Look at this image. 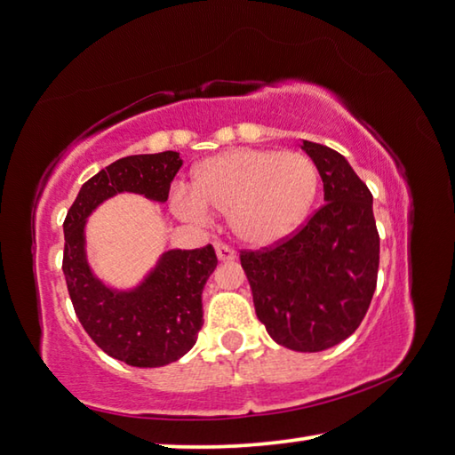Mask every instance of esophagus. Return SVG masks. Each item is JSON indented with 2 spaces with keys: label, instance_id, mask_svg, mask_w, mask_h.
<instances>
[{
  "label": "esophagus",
  "instance_id": "1",
  "mask_svg": "<svg viewBox=\"0 0 455 455\" xmlns=\"http://www.w3.org/2000/svg\"><path fill=\"white\" fill-rule=\"evenodd\" d=\"M215 251H218L220 261H232V259H235L234 248H229V245H226V243H218V248H215Z\"/></svg>",
  "mask_w": 455,
  "mask_h": 455
}]
</instances>
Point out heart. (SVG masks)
Here are the masks:
<instances>
[{
  "instance_id": "b5f03b06",
  "label": "heart",
  "mask_w": 455,
  "mask_h": 455,
  "mask_svg": "<svg viewBox=\"0 0 455 455\" xmlns=\"http://www.w3.org/2000/svg\"><path fill=\"white\" fill-rule=\"evenodd\" d=\"M320 188L315 164L299 151L237 148L199 164L191 196L175 197L189 220L229 215L232 232L251 245H272L296 232Z\"/></svg>"
}]
</instances>
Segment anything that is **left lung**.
I'll list each match as a JSON object with an SVG mask.
<instances>
[{"label": "left lung", "instance_id": "1", "mask_svg": "<svg viewBox=\"0 0 455 455\" xmlns=\"http://www.w3.org/2000/svg\"><path fill=\"white\" fill-rule=\"evenodd\" d=\"M325 204L269 248L242 250L258 320L293 352H323L360 328L378 283L379 235L371 191L347 159L306 141Z\"/></svg>", "mask_w": 455, "mask_h": 455}]
</instances>
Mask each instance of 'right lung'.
I'll use <instances>...</instances> for the list:
<instances>
[{"label": "right lung", "mask_w": 455, "mask_h": 455, "mask_svg": "<svg viewBox=\"0 0 455 455\" xmlns=\"http://www.w3.org/2000/svg\"><path fill=\"white\" fill-rule=\"evenodd\" d=\"M181 164L178 151L117 159L84 183L63 221L61 267L77 320L103 352L133 368H162L194 347L204 325L202 291L218 258L210 243L197 250H170L138 288L116 291L87 264L85 220L122 191L164 204Z\"/></svg>", "instance_id": "1"}]
</instances>
